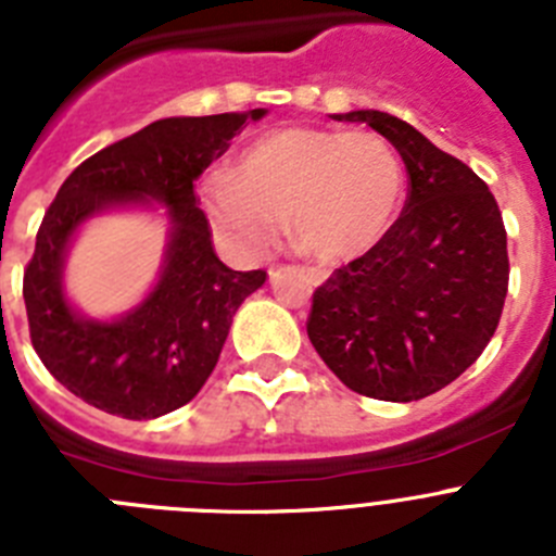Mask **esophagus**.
<instances>
[{
    "label": "esophagus",
    "mask_w": 556,
    "mask_h": 556,
    "mask_svg": "<svg viewBox=\"0 0 556 556\" xmlns=\"http://www.w3.org/2000/svg\"><path fill=\"white\" fill-rule=\"evenodd\" d=\"M306 275L312 283H323L328 278V273L323 267H306Z\"/></svg>",
    "instance_id": "esophagus-1"
}]
</instances>
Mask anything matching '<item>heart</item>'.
<instances>
[{
    "label": "heart",
    "mask_w": 556,
    "mask_h": 556,
    "mask_svg": "<svg viewBox=\"0 0 556 556\" xmlns=\"http://www.w3.org/2000/svg\"><path fill=\"white\" fill-rule=\"evenodd\" d=\"M401 200L404 166L390 141L367 130H273L244 150L236 175L205 184L208 214L236 248L267 250L289 214L294 242L323 262L370 250Z\"/></svg>",
    "instance_id": "1"
}]
</instances>
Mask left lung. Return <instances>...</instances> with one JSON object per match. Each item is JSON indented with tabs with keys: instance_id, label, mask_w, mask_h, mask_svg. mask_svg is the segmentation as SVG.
Masks as SVG:
<instances>
[{
	"instance_id": "8db88e82",
	"label": "left lung",
	"mask_w": 556,
	"mask_h": 556,
	"mask_svg": "<svg viewBox=\"0 0 556 556\" xmlns=\"http://www.w3.org/2000/svg\"><path fill=\"white\" fill-rule=\"evenodd\" d=\"M333 119L381 132L404 159L409 194L390 230L317 287L306 331L348 390L409 404L448 387L493 339L509 283L507 230L488 184L404 119Z\"/></svg>"
}]
</instances>
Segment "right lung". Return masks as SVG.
<instances>
[{
    "mask_svg": "<svg viewBox=\"0 0 556 556\" xmlns=\"http://www.w3.org/2000/svg\"><path fill=\"white\" fill-rule=\"evenodd\" d=\"M264 108L217 116H172L94 152L58 189L24 269L29 339L52 376L86 404L127 420L180 409L217 367L236 308L267 281L236 273L211 244L194 180ZM155 199L173 219L167 262L141 307L111 324L80 318L62 298V258L74 230L97 210Z\"/></svg>",
    "mask_w": 556,
    "mask_h": 556,
    "instance_id": "1",
    "label": "right lung"
}]
</instances>
